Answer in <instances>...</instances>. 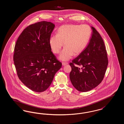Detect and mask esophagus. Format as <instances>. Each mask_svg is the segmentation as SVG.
Wrapping results in <instances>:
<instances>
[{
  "mask_svg": "<svg viewBox=\"0 0 124 124\" xmlns=\"http://www.w3.org/2000/svg\"><path fill=\"white\" fill-rule=\"evenodd\" d=\"M68 63L67 62H62V66H65V65H68Z\"/></svg>",
  "mask_w": 124,
  "mask_h": 124,
  "instance_id": "1",
  "label": "esophagus"
}]
</instances>
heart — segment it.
<instances>
[{
    "label": "heart",
    "mask_w": 124,
    "mask_h": 124,
    "mask_svg": "<svg viewBox=\"0 0 124 124\" xmlns=\"http://www.w3.org/2000/svg\"><path fill=\"white\" fill-rule=\"evenodd\" d=\"M91 29L87 24H65L58 28L57 35L50 39L52 52L58 54L64 45L59 59L63 61L70 59L73 55H78L87 46L90 38Z\"/></svg>",
    "instance_id": "1"
}]
</instances>
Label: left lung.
<instances>
[{
    "mask_svg": "<svg viewBox=\"0 0 124 124\" xmlns=\"http://www.w3.org/2000/svg\"><path fill=\"white\" fill-rule=\"evenodd\" d=\"M88 46L69 63L70 79L74 87L87 92L96 87L104 79L108 64L107 53L102 38L93 26ZM82 66L81 69L75 66Z\"/></svg>",
    "mask_w": 124,
    "mask_h": 124,
    "instance_id": "8db88e82",
    "label": "left lung"
}]
</instances>
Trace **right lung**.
Wrapping results in <instances>:
<instances>
[{"mask_svg": "<svg viewBox=\"0 0 124 124\" xmlns=\"http://www.w3.org/2000/svg\"><path fill=\"white\" fill-rule=\"evenodd\" d=\"M54 27L52 23L45 21L29 25L19 36L15 46L13 60L18 77L35 92L46 90L62 66L50 45Z\"/></svg>", "mask_w": 124, "mask_h": 124, "instance_id": "add662e5", "label": "right lung"}]
</instances>
